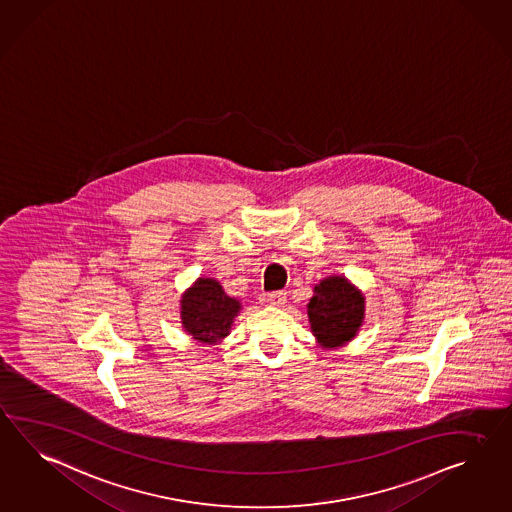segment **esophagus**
Here are the masks:
<instances>
[{"mask_svg":"<svg viewBox=\"0 0 512 512\" xmlns=\"http://www.w3.org/2000/svg\"><path fill=\"white\" fill-rule=\"evenodd\" d=\"M286 297H288L286 291H273V293L265 295V302L271 304V306H284L286 304Z\"/></svg>","mask_w":512,"mask_h":512,"instance_id":"1","label":"esophagus"}]
</instances>
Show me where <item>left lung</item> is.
I'll use <instances>...</instances> for the list:
<instances>
[{"mask_svg": "<svg viewBox=\"0 0 512 512\" xmlns=\"http://www.w3.org/2000/svg\"><path fill=\"white\" fill-rule=\"evenodd\" d=\"M366 319V297L349 278L332 275L314 286L308 321L317 345L338 349L358 336Z\"/></svg>", "mask_w": 512, "mask_h": 512, "instance_id": "obj_1", "label": "left lung"}]
</instances>
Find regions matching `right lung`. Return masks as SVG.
Returning a JSON list of instances; mask_svg holds the SVG:
<instances>
[{
  "label": "right lung",
  "instance_id": "right-lung-1",
  "mask_svg": "<svg viewBox=\"0 0 512 512\" xmlns=\"http://www.w3.org/2000/svg\"><path fill=\"white\" fill-rule=\"evenodd\" d=\"M239 310L241 302L226 295L219 280L200 276L182 295V328L191 340L217 345L230 334Z\"/></svg>",
  "mask_w": 512,
  "mask_h": 512
}]
</instances>
